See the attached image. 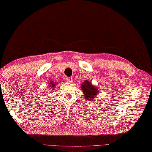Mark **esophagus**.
I'll return each instance as SVG.
<instances>
[{
  "mask_svg": "<svg viewBox=\"0 0 152 152\" xmlns=\"http://www.w3.org/2000/svg\"><path fill=\"white\" fill-rule=\"evenodd\" d=\"M66 80L68 82H73V78L72 77H68L66 79Z\"/></svg>",
  "mask_w": 152,
  "mask_h": 152,
  "instance_id": "1",
  "label": "esophagus"
}]
</instances>
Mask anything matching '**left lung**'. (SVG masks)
Instances as JSON below:
<instances>
[{"mask_svg":"<svg viewBox=\"0 0 152 152\" xmlns=\"http://www.w3.org/2000/svg\"><path fill=\"white\" fill-rule=\"evenodd\" d=\"M81 88L84 94V96L86 98V99L89 101L94 98L99 91L97 87L92 85L88 80H85L83 84H82Z\"/></svg>","mask_w":152,"mask_h":152,"instance_id":"8db88e82","label":"left lung"}]
</instances>
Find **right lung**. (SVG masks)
Segmentation results:
<instances>
[{
  "mask_svg": "<svg viewBox=\"0 0 152 152\" xmlns=\"http://www.w3.org/2000/svg\"><path fill=\"white\" fill-rule=\"evenodd\" d=\"M50 84H51V85L50 86V89H51V87H54V86H55V84H54V83H53V82H50Z\"/></svg>",
  "mask_w": 152,
  "mask_h": 152,
  "instance_id": "right-lung-1",
  "label": "right lung"
}]
</instances>
